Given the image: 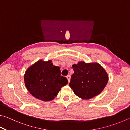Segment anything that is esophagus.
<instances>
[{
	"instance_id": "1",
	"label": "esophagus",
	"mask_w": 130,
	"mask_h": 130,
	"mask_svg": "<svg viewBox=\"0 0 130 130\" xmlns=\"http://www.w3.org/2000/svg\"><path fill=\"white\" fill-rule=\"evenodd\" d=\"M66 78H67V80H68V83H70V79H71L70 75H67V76H66Z\"/></svg>"
}]
</instances>
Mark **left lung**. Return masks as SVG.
<instances>
[{"instance_id": "1", "label": "left lung", "mask_w": 130, "mask_h": 130, "mask_svg": "<svg viewBox=\"0 0 130 130\" xmlns=\"http://www.w3.org/2000/svg\"><path fill=\"white\" fill-rule=\"evenodd\" d=\"M74 73L69 84L73 92L83 99H90L101 93L108 82V76L98 63L79 62L73 64Z\"/></svg>"}]
</instances>
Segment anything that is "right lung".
<instances>
[{"mask_svg":"<svg viewBox=\"0 0 130 130\" xmlns=\"http://www.w3.org/2000/svg\"><path fill=\"white\" fill-rule=\"evenodd\" d=\"M25 84L31 94L44 101H50L57 96L60 88L68 83L60 75V69L51 60H39L30 66L24 75Z\"/></svg>","mask_w":130,"mask_h":130,"instance_id":"obj_1","label":"right lung"}]
</instances>
